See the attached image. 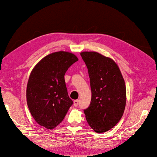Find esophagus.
Instances as JSON below:
<instances>
[{"mask_svg":"<svg viewBox=\"0 0 157 157\" xmlns=\"http://www.w3.org/2000/svg\"><path fill=\"white\" fill-rule=\"evenodd\" d=\"M78 104H79V101L78 100H75L74 101V105L75 107H77L78 105Z\"/></svg>","mask_w":157,"mask_h":157,"instance_id":"1","label":"esophagus"}]
</instances>
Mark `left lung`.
<instances>
[{
	"mask_svg": "<svg viewBox=\"0 0 157 157\" xmlns=\"http://www.w3.org/2000/svg\"><path fill=\"white\" fill-rule=\"evenodd\" d=\"M90 78L91 101L84 110L86 121L94 132L113 128L122 118L126 104L125 81L116 63L95 52H83Z\"/></svg>",
	"mask_w": 157,
	"mask_h": 157,
	"instance_id": "obj_1",
	"label": "left lung"
}]
</instances>
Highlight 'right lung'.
Wrapping results in <instances>:
<instances>
[{
	"label": "right lung",
	"instance_id": "right-lung-1",
	"mask_svg": "<svg viewBox=\"0 0 157 157\" xmlns=\"http://www.w3.org/2000/svg\"><path fill=\"white\" fill-rule=\"evenodd\" d=\"M77 61L73 53L60 51L44 56L32 70L27 86V102L32 117L41 126L55 128L72 105L64 75Z\"/></svg>",
	"mask_w": 157,
	"mask_h": 157
}]
</instances>
